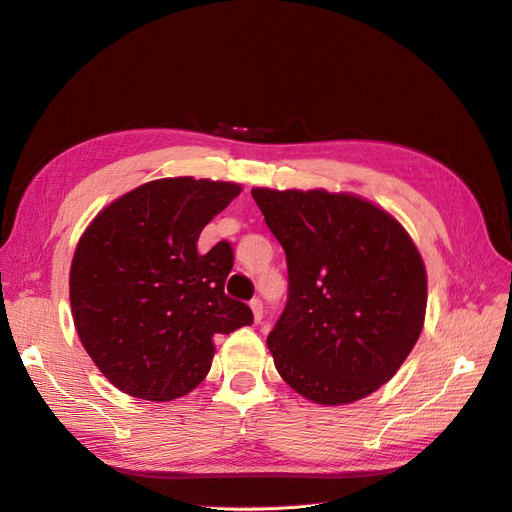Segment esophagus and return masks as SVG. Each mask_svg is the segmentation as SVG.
<instances>
[{
	"mask_svg": "<svg viewBox=\"0 0 512 512\" xmlns=\"http://www.w3.org/2000/svg\"><path fill=\"white\" fill-rule=\"evenodd\" d=\"M251 311H253L255 322H259L261 318H264V303H261L259 298H253V300H251Z\"/></svg>",
	"mask_w": 512,
	"mask_h": 512,
	"instance_id": "obj_1",
	"label": "esophagus"
}]
</instances>
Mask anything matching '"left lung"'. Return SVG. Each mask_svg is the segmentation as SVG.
Listing matches in <instances>:
<instances>
[{
	"label": "left lung",
	"instance_id": "obj_1",
	"mask_svg": "<svg viewBox=\"0 0 512 512\" xmlns=\"http://www.w3.org/2000/svg\"><path fill=\"white\" fill-rule=\"evenodd\" d=\"M283 246L290 298L268 335L305 400L339 406L391 381L424 329L428 279L396 216L352 192L253 188Z\"/></svg>",
	"mask_w": 512,
	"mask_h": 512
}]
</instances>
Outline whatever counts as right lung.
<instances>
[{
  "mask_svg": "<svg viewBox=\"0 0 512 512\" xmlns=\"http://www.w3.org/2000/svg\"><path fill=\"white\" fill-rule=\"evenodd\" d=\"M240 192L233 181L155 179L84 229L69 272L71 316L88 357L127 396H186L212 368L214 337L253 324L251 309L225 294L231 246L196 248Z\"/></svg>",
  "mask_w": 512,
  "mask_h": 512,
  "instance_id": "1",
  "label": "right lung"
}]
</instances>
